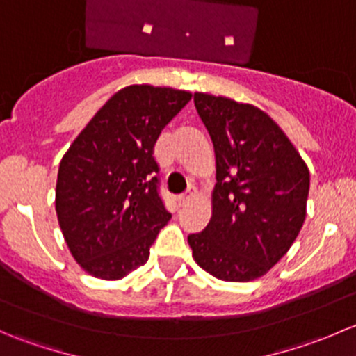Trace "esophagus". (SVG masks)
I'll return each instance as SVG.
<instances>
[{"label":"esophagus","instance_id":"obj_1","mask_svg":"<svg viewBox=\"0 0 356 356\" xmlns=\"http://www.w3.org/2000/svg\"><path fill=\"white\" fill-rule=\"evenodd\" d=\"M195 196H196V189L195 188H189L188 191L184 193V195L179 196V203H181V204H188L189 201L195 198Z\"/></svg>","mask_w":356,"mask_h":356}]
</instances>
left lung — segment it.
<instances>
[{"label":"left lung","mask_w":356,"mask_h":356,"mask_svg":"<svg viewBox=\"0 0 356 356\" xmlns=\"http://www.w3.org/2000/svg\"><path fill=\"white\" fill-rule=\"evenodd\" d=\"M215 149L211 218L188 236L193 258L220 281L267 274L289 251L307 217L310 172L265 111L225 96L195 92Z\"/></svg>","instance_id":"obj_1"}]
</instances>
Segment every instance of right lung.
<instances>
[{"mask_svg": "<svg viewBox=\"0 0 356 356\" xmlns=\"http://www.w3.org/2000/svg\"><path fill=\"white\" fill-rule=\"evenodd\" d=\"M191 96L127 86L96 111L60 161L56 217L72 257L92 277L118 281L148 261L172 217L158 196L153 148Z\"/></svg>", "mask_w": 356, "mask_h": 356, "instance_id": "obj_1", "label": "right lung"}]
</instances>
